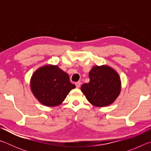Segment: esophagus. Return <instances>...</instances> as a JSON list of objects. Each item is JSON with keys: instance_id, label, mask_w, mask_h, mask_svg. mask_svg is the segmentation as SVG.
<instances>
[{"instance_id": "esophagus-1", "label": "esophagus", "mask_w": 151, "mask_h": 151, "mask_svg": "<svg viewBox=\"0 0 151 151\" xmlns=\"http://www.w3.org/2000/svg\"><path fill=\"white\" fill-rule=\"evenodd\" d=\"M81 82H76V83H75V85H76V88H79L81 86Z\"/></svg>"}]
</instances>
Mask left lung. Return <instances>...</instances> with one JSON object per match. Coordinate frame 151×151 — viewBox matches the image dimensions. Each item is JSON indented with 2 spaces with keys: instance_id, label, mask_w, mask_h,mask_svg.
<instances>
[{
  "instance_id": "left-lung-1",
  "label": "left lung",
  "mask_w": 151,
  "mask_h": 151,
  "mask_svg": "<svg viewBox=\"0 0 151 151\" xmlns=\"http://www.w3.org/2000/svg\"><path fill=\"white\" fill-rule=\"evenodd\" d=\"M90 81L81 86V90L93 105H110L119 96L121 81L116 71L108 65L94 66L88 74Z\"/></svg>"
}]
</instances>
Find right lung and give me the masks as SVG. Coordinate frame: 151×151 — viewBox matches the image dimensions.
<instances>
[{
    "instance_id": "obj_1",
    "label": "right lung",
    "mask_w": 151,
    "mask_h": 151,
    "mask_svg": "<svg viewBox=\"0 0 151 151\" xmlns=\"http://www.w3.org/2000/svg\"><path fill=\"white\" fill-rule=\"evenodd\" d=\"M30 88L35 98L43 105L58 106L75 85L69 76L57 65H46L38 68L30 78Z\"/></svg>"
}]
</instances>
